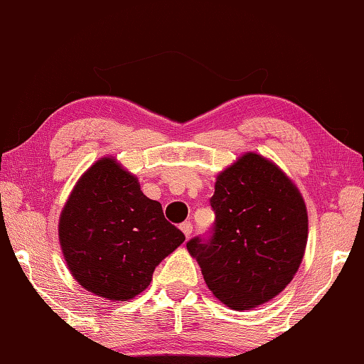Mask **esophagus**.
I'll return each mask as SVG.
<instances>
[{"mask_svg":"<svg viewBox=\"0 0 364 364\" xmlns=\"http://www.w3.org/2000/svg\"><path fill=\"white\" fill-rule=\"evenodd\" d=\"M180 229L183 231V234L186 235V237H189V235H191V232H193V224L189 221H184L180 226Z\"/></svg>","mask_w":364,"mask_h":364,"instance_id":"1","label":"esophagus"}]
</instances>
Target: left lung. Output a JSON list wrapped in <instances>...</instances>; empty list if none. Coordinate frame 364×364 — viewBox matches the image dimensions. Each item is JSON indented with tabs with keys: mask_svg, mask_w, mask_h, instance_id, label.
Returning a JSON list of instances; mask_svg holds the SVG:
<instances>
[{
	"mask_svg": "<svg viewBox=\"0 0 364 364\" xmlns=\"http://www.w3.org/2000/svg\"><path fill=\"white\" fill-rule=\"evenodd\" d=\"M208 239L186 244L204 282L232 310L272 300L291 282L305 254L309 214L299 188L277 165L245 153L218 175Z\"/></svg>",
	"mask_w": 364,
	"mask_h": 364,
	"instance_id": "1",
	"label": "left lung"
}]
</instances>
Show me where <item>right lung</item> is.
Instances as JSON below:
<instances>
[{
	"mask_svg": "<svg viewBox=\"0 0 364 364\" xmlns=\"http://www.w3.org/2000/svg\"><path fill=\"white\" fill-rule=\"evenodd\" d=\"M184 234L141 193L115 158L95 161L79 178L59 218V242L74 279L107 300L127 301L151 282L153 270Z\"/></svg>",
	"mask_w": 364,
	"mask_h": 364,
	"instance_id": "obj_1",
	"label": "right lung"
}]
</instances>
